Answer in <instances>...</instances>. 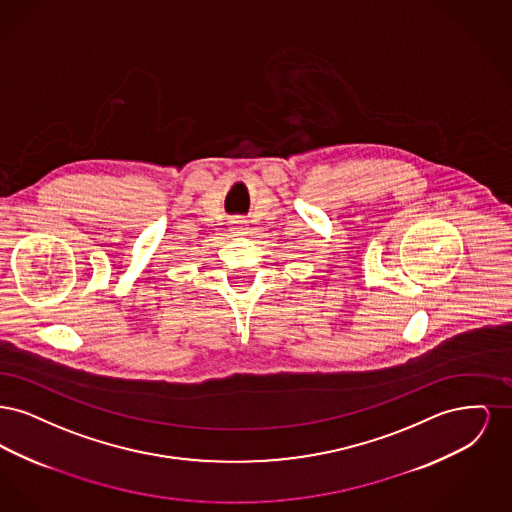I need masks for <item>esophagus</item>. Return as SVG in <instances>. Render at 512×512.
<instances>
[{
  "label": "esophagus",
  "mask_w": 512,
  "mask_h": 512,
  "mask_svg": "<svg viewBox=\"0 0 512 512\" xmlns=\"http://www.w3.org/2000/svg\"><path fill=\"white\" fill-rule=\"evenodd\" d=\"M245 220L242 219H234L230 222V228L232 230H236V232H240V230H244Z\"/></svg>",
  "instance_id": "esophagus-1"
}]
</instances>
